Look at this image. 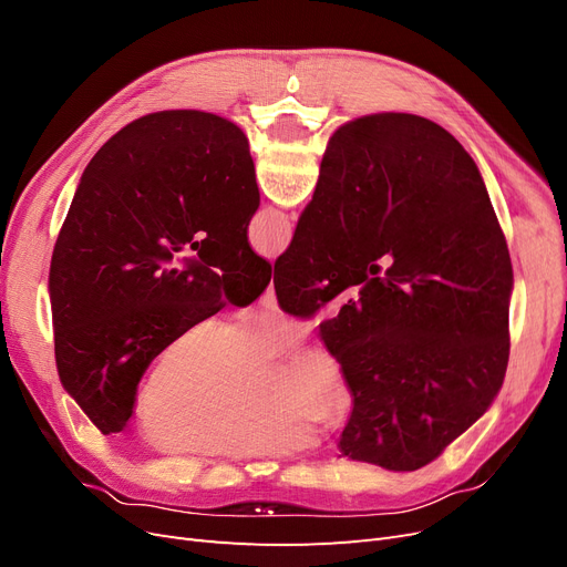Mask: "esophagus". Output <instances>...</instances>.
Wrapping results in <instances>:
<instances>
[{
    "label": "esophagus",
    "instance_id": "34e87169",
    "mask_svg": "<svg viewBox=\"0 0 567 567\" xmlns=\"http://www.w3.org/2000/svg\"><path fill=\"white\" fill-rule=\"evenodd\" d=\"M260 307H265V310H277V293H274V286L269 284L267 290L260 298Z\"/></svg>",
    "mask_w": 567,
    "mask_h": 567
}]
</instances>
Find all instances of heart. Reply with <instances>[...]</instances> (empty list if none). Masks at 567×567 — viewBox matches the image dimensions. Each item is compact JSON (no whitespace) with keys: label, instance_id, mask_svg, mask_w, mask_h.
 Returning <instances> with one entry per match:
<instances>
[{"label":"heart","instance_id":"b5f03b06","mask_svg":"<svg viewBox=\"0 0 567 567\" xmlns=\"http://www.w3.org/2000/svg\"><path fill=\"white\" fill-rule=\"evenodd\" d=\"M302 333L279 315L231 326L200 312L182 321L134 392L136 431L153 447L210 458L284 456L315 440V423L340 425L352 392L338 359L315 342L290 348L267 379L262 362Z\"/></svg>","mask_w":567,"mask_h":567}]
</instances>
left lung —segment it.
I'll use <instances>...</instances> for the list:
<instances>
[{
    "label": "left lung",
    "instance_id": "8db88e82",
    "mask_svg": "<svg viewBox=\"0 0 567 567\" xmlns=\"http://www.w3.org/2000/svg\"><path fill=\"white\" fill-rule=\"evenodd\" d=\"M260 208L246 134L200 111L134 120L84 167L49 267L63 390L104 435L182 321L246 307L271 267L248 246Z\"/></svg>",
    "mask_w": 567,
    "mask_h": 567
}]
</instances>
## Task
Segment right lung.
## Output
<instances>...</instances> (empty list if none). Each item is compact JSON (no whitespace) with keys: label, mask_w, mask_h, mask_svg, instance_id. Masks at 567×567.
<instances>
[{"label":"right lung","mask_w":567,"mask_h":567,"mask_svg":"<svg viewBox=\"0 0 567 567\" xmlns=\"http://www.w3.org/2000/svg\"><path fill=\"white\" fill-rule=\"evenodd\" d=\"M274 290L298 319L352 290L319 323L352 392L342 456L416 471L502 390L506 238L475 161L431 120L379 113L331 136Z\"/></svg>","instance_id":"add662e5"}]
</instances>
